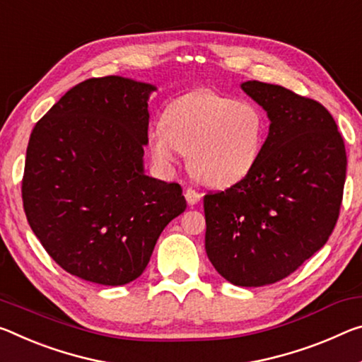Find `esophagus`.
<instances>
[{
    "instance_id": "1",
    "label": "esophagus",
    "mask_w": 362,
    "mask_h": 362,
    "mask_svg": "<svg viewBox=\"0 0 362 362\" xmlns=\"http://www.w3.org/2000/svg\"><path fill=\"white\" fill-rule=\"evenodd\" d=\"M185 198H187V203L190 206H194L197 204L199 199H202V194H199L198 192H194L193 188H187L185 190Z\"/></svg>"
}]
</instances>
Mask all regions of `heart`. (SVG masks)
Instances as JSON below:
<instances>
[{
  "label": "heart",
  "instance_id": "heart-1",
  "mask_svg": "<svg viewBox=\"0 0 362 362\" xmlns=\"http://www.w3.org/2000/svg\"><path fill=\"white\" fill-rule=\"evenodd\" d=\"M266 135V114L255 103L194 90L170 103L148 139L159 168L172 169L183 153L194 179L228 188L256 169Z\"/></svg>",
  "mask_w": 362,
  "mask_h": 362
}]
</instances>
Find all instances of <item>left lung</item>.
<instances>
[{
  "label": "left lung",
  "instance_id": "obj_1",
  "mask_svg": "<svg viewBox=\"0 0 362 362\" xmlns=\"http://www.w3.org/2000/svg\"><path fill=\"white\" fill-rule=\"evenodd\" d=\"M242 90L269 120L256 169L204 197L209 261L238 286L275 284L319 251L334 230L346 177L345 143L320 103L257 80Z\"/></svg>",
  "mask_w": 362,
  "mask_h": 362
}]
</instances>
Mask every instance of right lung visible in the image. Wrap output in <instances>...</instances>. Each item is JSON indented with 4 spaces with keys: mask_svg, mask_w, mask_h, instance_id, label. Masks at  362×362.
Here are the masks:
<instances>
[{
    "mask_svg": "<svg viewBox=\"0 0 362 362\" xmlns=\"http://www.w3.org/2000/svg\"><path fill=\"white\" fill-rule=\"evenodd\" d=\"M151 83L109 76L71 88L38 120L22 199L47 253L100 285L140 277L160 232L187 208L179 183L145 174Z\"/></svg>",
    "mask_w": 362,
    "mask_h": 362,
    "instance_id": "obj_1",
    "label": "right lung"
}]
</instances>
